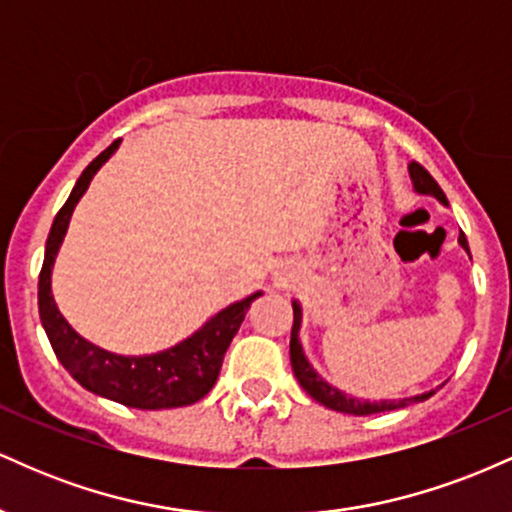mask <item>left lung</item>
<instances>
[{"mask_svg":"<svg viewBox=\"0 0 512 512\" xmlns=\"http://www.w3.org/2000/svg\"><path fill=\"white\" fill-rule=\"evenodd\" d=\"M409 178H411V185H414L416 195L436 197L438 202L443 204V207H448V199H445L443 190L438 187V182L433 180L431 175H428L426 170L419 166V163H409ZM457 243H460V248L469 255V243H467V238H464V233H460ZM469 260H472V255H469ZM291 305H293V330H291V368H293V375H296V380L301 383L303 390L308 392V395L313 397L315 402H320L322 407L342 411V414L368 416V414H380V411L407 409V407H411V404L426 402L428 397L436 395V390H428V392H421V395H414V397L380 399V402H378V399H373V402H370V399L354 397V395H349V392L334 387L332 383H327V380L322 378V375L313 368V363L308 361V356H305V351H303V344H301L303 308H301V303L293 298Z\"/></svg>","mask_w":512,"mask_h":512,"instance_id":"left-lung-1","label":"left lung"}]
</instances>
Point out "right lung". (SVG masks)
<instances>
[{"label":"right lung","mask_w":512,"mask_h":512,"mask_svg":"<svg viewBox=\"0 0 512 512\" xmlns=\"http://www.w3.org/2000/svg\"><path fill=\"white\" fill-rule=\"evenodd\" d=\"M117 149H120V139L88 163L76 180L72 195L52 221L48 243H45L43 269H40L38 279L40 322L48 334L52 351L67 368V373L93 395L113 399V402L132 409L187 407V404L199 402L214 387L223 356L236 337L238 327L243 325L250 303L260 298L262 291H252L250 296L226 305L190 337L180 339L178 344L168 346V349L154 351V354H115V351L103 349V346L81 337L57 308L55 296H52V269H55L57 252L62 248L64 236H67L76 204L86 195L88 185L96 178L98 170L110 161V156Z\"/></svg>","instance_id":"add662e5"}]
</instances>
